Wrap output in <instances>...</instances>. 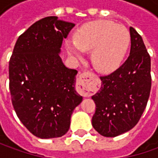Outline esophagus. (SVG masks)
<instances>
[{"mask_svg": "<svg viewBox=\"0 0 158 158\" xmlns=\"http://www.w3.org/2000/svg\"><path fill=\"white\" fill-rule=\"evenodd\" d=\"M97 76L90 72H83L78 78V89L80 93L85 97L90 96L96 91Z\"/></svg>", "mask_w": 158, "mask_h": 158, "instance_id": "1", "label": "esophagus"}]
</instances>
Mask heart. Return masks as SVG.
<instances>
[{"label":"heart","instance_id":"obj_1","mask_svg":"<svg viewBox=\"0 0 158 158\" xmlns=\"http://www.w3.org/2000/svg\"><path fill=\"white\" fill-rule=\"evenodd\" d=\"M130 45L127 29L112 21L98 20L82 25L74 34V42L67 41L69 55L81 58L82 51H91L90 60L101 73H111L120 66Z\"/></svg>","mask_w":158,"mask_h":158}]
</instances>
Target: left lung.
<instances>
[{
    "instance_id": "8db88e82",
    "label": "left lung",
    "mask_w": 158,
    "mask_h": 158,
    "mask_svg": "<svg viewBox=\"0 0 158 158\" xmlns=\"http://www.w3.org/2000/svg\"><path fill=\"white\" fill-rule=\"evenodd\" d=\"M129 31V56L118 69L101 76L100 89L91 97L96 104L92 126L103 136H118L132 129L149 100L150 56L139 33L133 27Z\"/></svg>"
}]
</instances>
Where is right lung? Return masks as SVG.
Masks as SVG:
<instances>
[{"label":"right lung","mask_w":158,"mask_h":158,"mask_svg":"<svg viewBox=\"0 0 158 158\" xmlns=\"http://www.w3.org/2000/svg\"><path fill=\"white\" fill-rule=\"evenodd\" d=\"M75 23L47 16L16 40L9 65L12 105L23 126L41 139L64 135L82 97L75 89L76 69L60 57L63 39Z\"/></svg>","instance_id":"obj_1"}]
</instances>
